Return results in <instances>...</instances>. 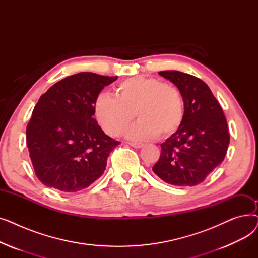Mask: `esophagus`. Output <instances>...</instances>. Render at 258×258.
Returning <instances> with one entry per match:
<instances>
[{
    "instance_id": "34e87169",
    "label": "esophagus",
    "mask_w": 258,
    "mask_h": 258,
    "mask_svg": "<svg viewBox=\"0 0 258 258\" xmlns=\"http://www.w3.org/2000/svg\"><path fill=\"white\" fill-rule=\"evenodd\" d=\"M131 146L135 147V148H141L144 144L143 143H140V142H130L128 143Z\"/></svg>"
}]
</instances>
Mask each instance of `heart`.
Returning <instances> with one entry per match:
<instances>
[{"instance_id": "heart-1", "label": "heart", "mask_w": 258, "mask_h": 258, "mask_svg": "<svg viewBox=\"0 0 258 258\" xmlns=\"http://www.w3.org/2000/svg\"><path fill=\"white\" fill-rule=\"evenodd\" d=\"M93 111L100 126L112 136H120L131 125L136 113L140 120L130 132L133 139H150L157 135L169 137L184 118V102L177 87L157 78L135 76L120 83L115 97L100 93Z\"/></svg>"}]
</instances>
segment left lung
I'll list each match as a JSON object with an SVG mask.
<instances>
[{
    "instance_id": "1",
    "label": "left lung",
    "mask_w": 258,
    "mask_h": 258,
    "mask_svg": "<svg viewBox=\"0 0 258 258\" xmlns=\"http://www.w3.org/2000/svg\"><path fill=\"white\" fill-rule=\"evenodd\" d=\"M159 75L177 86L184 101L180 128L161 144L153 171L174 186L199 185L220 165L230 142L227 120L219 101L200 78L180 71Z\"/></svg>"
}]
</instances>
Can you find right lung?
I'll return each instance as SVG.
<instances>
[{
    "label": "right lung",
    "instance_id": "1",
    "mask_svg": "<svg viewBox=\"0 0 258 258\" xmlns=\"http://www.w3.org/2000/svg\"><path fill=\"white\" fill-rule=\"evenodd\" d=\"M117 78L80 72L40 96L27 124L26 141L36 177L45 186L71 194L101 177L120 142L105 135L93 118V104Z\"/></svg>",
    "mask_w": 258,
    "mask_h": 258
}]
</instances>
